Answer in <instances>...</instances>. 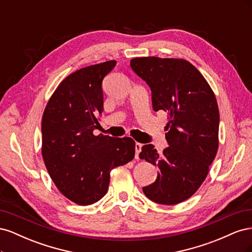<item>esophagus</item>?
I'll return each instance as SVG.
<instances>
[{"instance_id": "34e87169", "label": "esophagus", "mask_w": 252, "mask_h": 252, "mask_svg": "<svg viewBox=\"0 0 252 252\" xmlns=\"http://www.w3.org/2000/svg\"><path fill=\"white\" fill-rule=\"evenodd\" d=\"M143 145L140 143H135V158H140V154L142 151Z\"/></svg>"}]
</instances>
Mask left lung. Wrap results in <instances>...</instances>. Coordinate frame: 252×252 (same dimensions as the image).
I'll list each match as a JSON object with an SVG mask.
<instances>
[{
    "mask_svg": "<svg viewBox=\"0 0 252 252\" xmlns=\"http://www.w3.org/2000/svg\"><path fill=\"white\" fill-rule=\"evenodd\" d=\"M132 70L151 89L152 107L168 114V147L158 156L152 144L140 158L158 168L155 183L143 187L149 200L174 205L189 199L209 172L219 148L220 113L215 94L196 68L183 59L134 58Z\"/></svg>",
    "mask_w": 252,
    "mask_h": 252,
    "instance_id": "1",
    "label": "left lung"
}]
</instances>
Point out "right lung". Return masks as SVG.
I'll list each match as a JSON object with an SVG mask.
<instances>
[{
  "instance_id": "obj_1",
  "label": "right lung",
  "mask_w": 252,
  "mask_h": 252,
  "mask_svg": "<svg viewBox=\"0 0 252 252\" xmlns=\"http://www.w3.org/2000/svg\"><path fill=\"white\" fill-rule=\"evenodd\" d=\"M117 61L91 65L68 75L49 98L42 119V156L61 193L78 205L101 200L110 171L130 162L135 142L94 135L103 107L102 82Z\"/></svg>"
}]
</instances>
